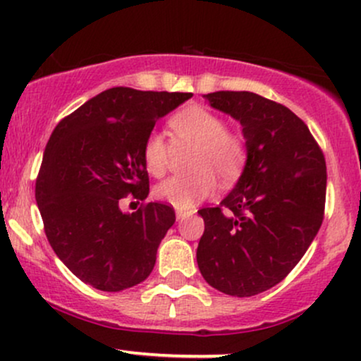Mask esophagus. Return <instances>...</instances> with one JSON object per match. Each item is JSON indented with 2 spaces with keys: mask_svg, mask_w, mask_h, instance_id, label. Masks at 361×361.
Returning a JSON list of instances; mask_svg holds the SVG:
<instances>
[{
  "mask_svg": "<svg viewBox=\"0 0 361 361\" xmlns=\"http://www.w3.org/2000/svg\"><path fill=\"white\" fill-rule=\"evenodd\" d=\"M192 214V210H185V209H178L176 210V219H185Z\"/></svg>",
  "mask_w": 361,
  "mask_h": 361,
  "instance_id": "esophagus-1",
  "label": "esophagus"
}]
</instances>
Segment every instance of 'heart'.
I'll use <instances>...</instances> for the list:
<instances>
[{"mask_svg": "<svg viewBox=\"0 0 361 361\" xmlns=\"http://www.w3.org/2000/svg\"><path fill=\"white\" fill-rule=\"evenodd\" d=\"M173 144L195 147L190 169L192 176L169 178L154 188L157 200L190 209L210 197L215 180L229 186L239 180L247 161V146L243 135L227 130V123L217 114L202 106H186L169 120ZM142 161L151 176L166 175L171 161V146L161 134H149L142 146Z\"/></svg>", "mask_w": 361, "mask_h": 361, "instance_id": "heart-1", "label": "heart"}]
</instances>
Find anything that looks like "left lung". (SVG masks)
Here are the masks:
<instances>
[{"mask_svg": "<svg viewBox=\"0 0 361 361\" xmlns=\"http://www.w3.org/2000/svg\"><path fill=\"white\" fill-rule=\"evenodd\" d=\"M239 120L247 161L217 207L198 210L202 276L227 295L251 297L280 283L316 238L326 205V159L304 120L250 91L205 94Z\"/></svg>", "mask_w": 361, "mask_h": 361, "instance_id": "left-lung-1", "label": "left lung"}]
</instances>
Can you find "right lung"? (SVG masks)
Wrapping results in <instances>:
<instances>
[{
  "mask_svg": "<svg viewBox=\"0 0 361 361\" xmlns=\"http://www.w3.org/2000/svg\"><path fill=\"white\" fill-rule=\"evenodd\" d=\"M192 93L117 86L64 117L45 146L35 200L49 244L81 281L103 292L134 287L151 275L161 239L176 221L166 204L123 214L120 200H146L144 140L157 118Z\"/></svg>",
  "mask_w": 361,
  "mask_h": 361,
  "instance_id": "obj_1",
  "label": "right lung"
}]
</instances>
